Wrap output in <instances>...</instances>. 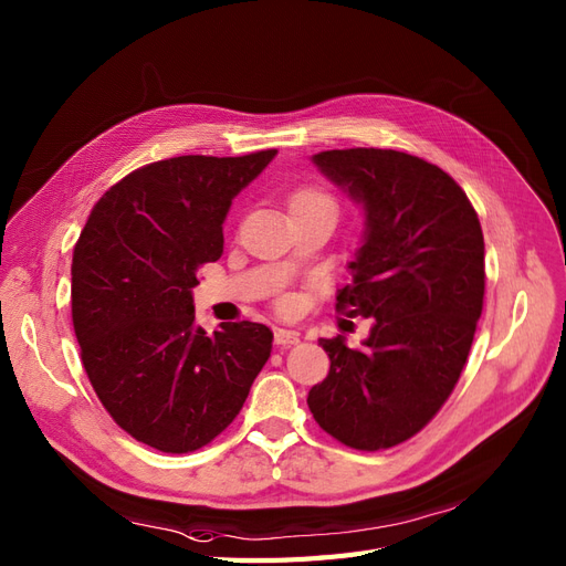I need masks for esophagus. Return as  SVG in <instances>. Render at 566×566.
I'll return each instance as SVG.
<instances>
[{
	"instance_id": "34e87169",
	"label": "esophagus",
	"mask_w": 566,
	"mask_h": 566,
	"mask_svg": "<svg viewBox=\"0 0 566 566\" xmlns=\"http://www.w3.org/2000/svg\"><path fill=\"white\" fill-rule=\"evenodd\" d=\"M301 340V336L291 329H275V343L277 348H291V345H296Z\"/></svg>"
}]
</instances>
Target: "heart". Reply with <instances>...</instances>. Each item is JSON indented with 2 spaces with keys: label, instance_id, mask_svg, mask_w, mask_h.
Instances as JSON below:
<instances>
[{
  "label": "heart",
  "instance_id": "b5f03b06",
  "mask_svg": "<svg viewBox=\"0 0 566 566\" xmlns=\"http://www.w3.org/2000/svg\"><path fill=\"white\" fill-rule=\"evenodd\" d=\"M291 209H324V211H332L336 216V199L326 192L324 188L317 186H305L301 190H296L291 195Z\"/></svg>",
  "mask_w": 566,
  "mask_h": 566
}]
</instances>
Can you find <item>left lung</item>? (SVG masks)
I'll use <instances>...</instances> for the list:
<instances>
[{
    "label": "left lung",
    "mask_w": 566,
    "mask_h": 566,
    "mask_svg": "<svg viewBox=\"0 0 566 566\" xmlns=\"http://www.w3.org/2000/svg\"><path fill=\"white\" fill-rule=\"evenodd\" d=\"M313 161L364 213L353 284L336 301L374 324L361 348L319 338L332 367L307 407L338 442L388 449L440 411L463 371L484 298L480 218L449 174L413 155L353 148Z\"/></svg>",
    "instance_id": "8db88e82"
}]
</instances>
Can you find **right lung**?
I'll use <instances>...</instances> for the list:
<instances>
[{
	"instance_id": "1",
	"label": "right lung",
	"mask_w": 566,
	"mask_h": 566,
	"mask_svg": "<svg viewBox=\"0 0 566 566\" xmlns=\"http://www.w3.org/2000/svg\"><path fill=\"white\" fill-rule=\"evenodd\" d=\"M277 150L184 155L107 190L72 253V324L86 376L138 442L188 453L223 432L272 350L256 322H195L197 270L223 253V223Z\"/></svg>"
}]
</instances>
